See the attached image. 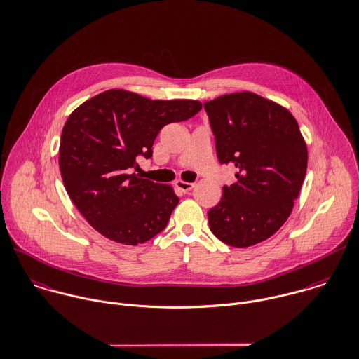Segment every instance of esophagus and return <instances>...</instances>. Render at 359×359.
<instances>
[{
    "label": "esophagus",
    "instance_id": "esophagus-1",
    "mask_svg": "<svg viewBox=\"0 0 359 359\" xmlns=\"http://www.w3.org/2000/svg\"><path fill=\"white\" fill-rule=\"evenodd\" d=\"M175 184H176V187H177L179 190H182L183 193H187L189 190H191V189L194 187V183H189V182H183V180H177Z\"/></svg>",
    "mask_w": 359,
    "mask_h": 359
}]
</instances>
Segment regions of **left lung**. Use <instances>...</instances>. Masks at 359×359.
Here are the masks:
<instances>
[{"label":"left lung","instance_id":"1","mask_svg":"<svg viewBox=\"0 0 359 359\" xmlns=\"http://www.w3.org/2000/svg\"><path fill=\"white\" fill-rule=\"evenodd\" d=\"M204 109L218 161L236 168V182L208 211L210 229L229 246H253L291 215L306 175V142L288 109L253 92L222 95Z\"/></svg>","mask_w":359,"mask_h":359}]
</instances>
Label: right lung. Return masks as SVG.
Segmentation results:
<instances>
[{"label": "right lung", "mask_w": 359, "mask_h": 359, "mask_svg": "<svg viewBox=\"0 0 359 359\" xmlns=\"http://www.w3.org/2000/svg\"><path fill=\"white\" fill-rule=\"evenodd\" d=\"M201 110L198 100H152L124 89L104 90L67 118L58 165L64 187L88 224L123 245L152 239L168 225L179 197L169 184L142 179L137 159L151 158L169 123Z\"/></svg>", "instance_id": "right-lung-1"}]
</instances>
